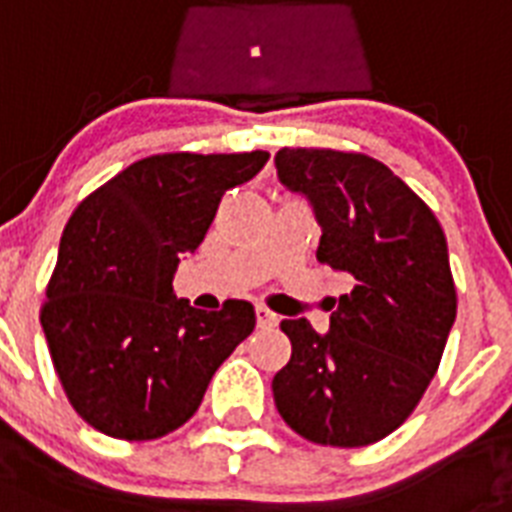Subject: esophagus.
<instances>
[{
    "label": "esophagus",
    "instance_id": "esophagus-1",
    "mask_svg": "<svg viewBox=\"0 0 512 512\" xmlns=\"http://www.w3.org/2000/svg\"><path fill=\"white\" fill-rule=\"evenodd\" d=\"M255 315H257V326L260 328H276L278 326V315L273 313V310H268L265 305H257Z\"/></svg>",
    "mask_w": 512,
    "mask_h": 512
}]
</instances>
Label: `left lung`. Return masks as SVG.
Wrapping results in <instances>:
<instances>
[{"mask_svg":"<svg viewBox=\"0 0 512 512\" xmlns=\"http://www.w3.org/2000/svg\"><path fill=\"white\" fill-rule=\"evenodd\" d=\"M278 178L315 207L318 263L342 270L328 334L284 321L289 363L273 378L286 426L323 447H365L400 429L442 363L458 313L447 239L431 207L360 152L284 147Z\"/></svg>","mask_w":512,"mask_h":512,"instance_id":"obj_1","label":"left lung"}]
</instances>
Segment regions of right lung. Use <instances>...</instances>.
<instances>
[{"mask_svg": "<svg viewBox=\"0 0 512 512\" xmlns=\"http://www.w3.org/2000/svg\"><path fill=\"white\" fill-rule=\"evenodd\" d=\"M268 152H165L128 165L73 210L41 305L60 384L83 421L149 442L197 413L207 384L255 328V307L218 313L173 294V273L205 239L228 189Z\"/></svg>", "mask_w": 512, "mask_h": 512, "instance_id": "obj_1", "label": "right lung"}]
</instances>
